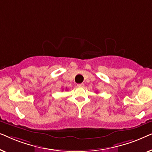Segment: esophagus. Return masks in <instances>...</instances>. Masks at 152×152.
<instances>
[{
    "mask_svg": "<svg viewBox=\"0 0 152 152\" xmlns=\"http://www.w3.org/2000/svg\"><path fill=\"white\" fill-rule=\"evenodd\" d=\"M77 86L78 87H84V84H77Z\"/></svg>",
    "mask_w": 152,
    "mask_h": 152,
    "instance_id": "1",
    "label": "esophagus"
}]
</instances>
